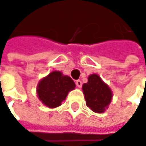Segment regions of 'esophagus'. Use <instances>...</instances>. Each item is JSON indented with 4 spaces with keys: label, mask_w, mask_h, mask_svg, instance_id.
<instances>
[{
    "label": "esophagus",
    "mask_w": 146,
    "mask_h": 146,
    "mask_svg": "<svg viewBox=\"0 0 146 146\" xmlns=\"http://www.w3.org/2000/svg\"><path fill=\"white\" fill-rule=\"evenodd\" d=\"M76 85L77 86V87L80 88V87L82 86V82H81L80 80H76Z\"/></svg>",
    "instance_id": "34e87169"
}]
</instances>
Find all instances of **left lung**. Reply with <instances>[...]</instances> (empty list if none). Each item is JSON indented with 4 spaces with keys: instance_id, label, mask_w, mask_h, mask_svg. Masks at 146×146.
<instances>
[{
    "instance_id": "8db88e82",
    "label": "left lung",
    "mask_w": 146,
    "mask_h": 146,
    "mask_svg": "<svg viewBox=\"0 0 146 146\" xmlns=\"http://www.w3.org/2000/svg\"><path fill=\"white\" fill-rule=\"evenodd\" d=\"M86 106L94 112L102 113L109 106L112 92L98 75L90 76L88 82L82 86Z\"/></svg>"
}]
</instances>
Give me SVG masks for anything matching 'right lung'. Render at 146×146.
<instances>
[{
	"mask_svg": "<svg viewBox=\"0 0 146 146\" xmlns=\"http://www.w3.org/2000/svg\"><path fill=\"white\" fill-rule=\"evenodd\" d=\"M76 87L73 80L63 76L60 71H53L42 79L37 87L40 100L49 108H55L66 100L68 92Z\"/></svg>",
	"mask_w": 146,
	"mask_h": 146,
	"instance_id": "add662e5",
	"label": "right lung"
}]
</instances>
